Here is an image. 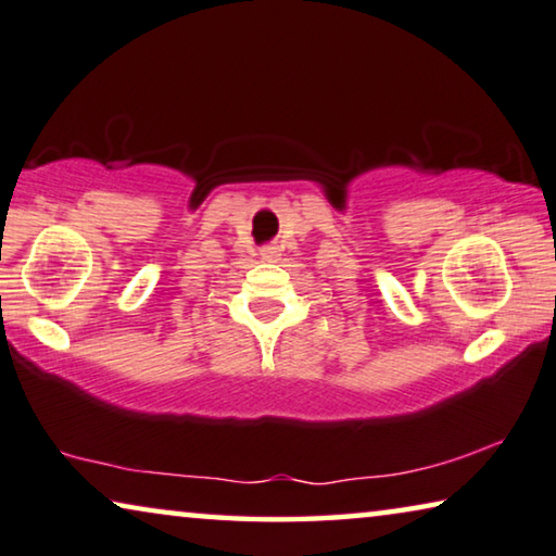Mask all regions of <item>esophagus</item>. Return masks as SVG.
Instances as JSON below:
<instances>
[{
  "mask_svg": "<svg viewBox=\"0 0 556 556\" xmlns=\"http://www.w3.org/2000/svg\"><path fill=\"white\" fill-rule=\"evenodd\" d=\"M261 255H263V258H266V261H273V258H276V255H278V249H273V245H266V249L261 251Z\"/></svg>",
  "mask_w": 556,
  "mask_h": 556,
  "instance_id": "obj_1",
  "label": "esophagus"
}]
</instances>
